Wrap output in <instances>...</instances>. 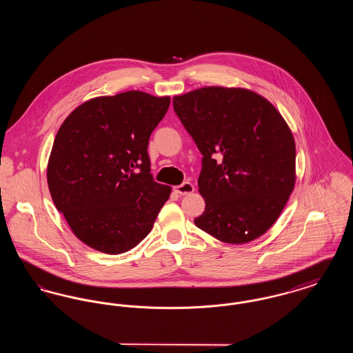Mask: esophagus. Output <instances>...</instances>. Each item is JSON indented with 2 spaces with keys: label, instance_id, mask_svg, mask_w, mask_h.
Masks as SVG:
<instances>
[{
  "label": "esophagus",
  "instance_id": "34e87169",
  "mask_svg": "<svg viewBox=\"0 0 353 353\" xmlns=\"http://www.w3.org/2000/svg\"><path fill=\"white\" fill-rule=\"evenodd\" d=\"M173 190H174L177 194H180V196H185V194L192 193V192L194 190V186L186 181V183H183V184L179 185V186H174Z\"/></svg>",
  "mask_w": 353,
  "mask_h": 353
}]
</instances>
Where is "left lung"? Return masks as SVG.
I'll return each mask as SVG.
<instances>
[{"instance_id":"obj_1","label":"left lung","mask_w":353,"mask_h":353,"mask_svg":"<svg viewBox=\"0 0 353 353\" xmlns=\"http://www.w3.org/2000/svg\"><path fill=\"white\" fill-rule=\"evenodd\" d=\"M173 108L202 153L197 228L241 245L265 234L295 185V140L285 119L246 88L203 87L173 98Z\"/></svg>"}]
</instances>
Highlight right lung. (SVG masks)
<instances>
[{"mask_svg": "<svg viewBox=\"0 0 353 353\" xmlns=\"http://www.w3.org/2000/svg\"><path fill=\"white\" fill-rule=\"evenodd\" d=\"M169 97L127 91L84 101L62 123L48 164L57 209L87 246L128 252L153 228L170 186L151 174L148 141Z\"/></svg>", "mask_w": 353, "mask_h": 353, "instance_id": "obj_1", "label": "right lung"}]
</instances>
